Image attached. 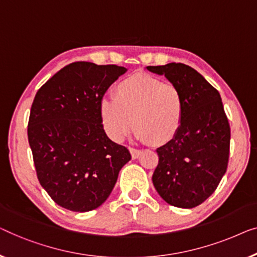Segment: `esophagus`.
I'll return each instance as SVG.
<instances>
[{
    "instance_id": "obj_1",
    "label": "esophagus",
    "mask_w": 257,
    "mask_h": 257,
    "mask_svg": "<svg viewBox=\"0 0 257 257\" xmlns=\"http://www.w3.org/2000/svg\"><path fill=\"white\" fill-rule=\"evenodd\" d=\"M129 151H130V154H132V157L134 158V160L139 158L140 154H141V150L136 149V148H129Z\"/></svg>"
}]
</instances>
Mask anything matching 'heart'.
<instances>
[{
	"mask_svg": "<svg viewBox=\"0 0 257 257\" xmlns=\"http://www.w3.org/2000/svg\"><path fill=\"white\" fill-rule=\"evenodd\" d=\"M99 114L107 135L115 142H122L134 123L137 139L164 144L182 127L185 100L177 85L135 73L117 82L114 97L100 101Z\"/></svg>",
	"mask_w": 257,
	"mask_h": 257,
	"instance_id": "1",
	"label": "heart"
}]
</instances>
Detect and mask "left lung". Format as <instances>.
Returning <instances> with one entry per match:
<instances>
[{
    "label": "left lung",
    "mask_w": 257,
    "mask_h": 257,
    "mask_svg": "<svg viewBox=\"0 0 257 257\" xmlns=\"http://www.w3.org/2000/svg\"><path fill=\"white\" fill-rule=\"evenodd\" d=\"M179 87L185 115L179 132L158 148L155 189L168 204L193 208L218 187L229 158L230 127L219 92L189 65L148 66Z\"/></svg>",
    "instance_id": "1"
}]
</instances>
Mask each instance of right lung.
Returning a JSON list of instances; mask_svg holds the SVG:
<instances>
[{
    "label": "right lung",
    "instance_id": "obj_1",
    "mask_svg": "<svg viewBox=\"0 0 257 257\" xmlns=\"http://www.w3.org/2000/svg\"><path fill=\"white\" fill-rule=\"evenodd\" d=\"M125 71L116 65L75 61L36 94L29 144L39 183L61 207L73 212L99 207L132 158L127 148L108 139L99 114L103 94Z\"/></svg>",
    "mask_w": 257,
    "mask_h": 257
}]
</instances>
